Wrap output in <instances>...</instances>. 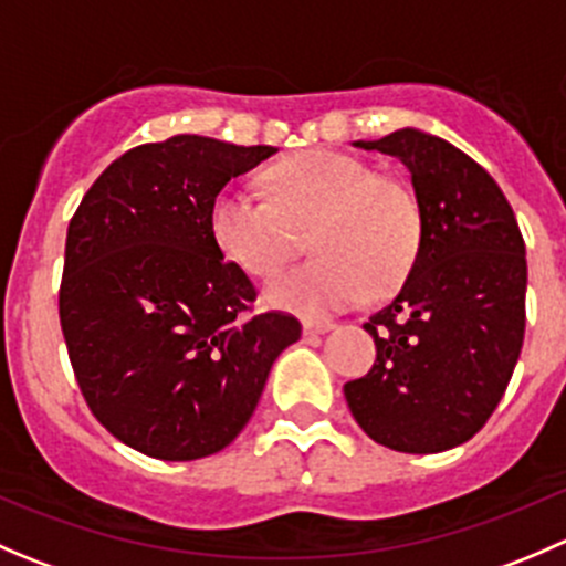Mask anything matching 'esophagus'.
I'll list each match as a JSON object with an SVG mask.
<instances>
[{"label": "esophagus", "mask_w": 566, "mask_h": 566, "mask_svg": "<svg viewBox=\"0 0 566 566\" xmlns=\"http://www.w3.org/2000/svg\"><path fill=\"white\" fill-rule=\"evenodd\" d=\"M336 325L331 319H304V334L306 336H317V334H328L334 331Z\"/></svg>", "instance_id": "obj_1"}]
</instances>
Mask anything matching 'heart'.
Masks as SVG:
<instances>
[{
	"label": "heart",
	"mask_w": 566,
	"mask_h": 566,
	"mask_svg": "<svg viewBox=\"0 0 566 566\" xmlns=\"http://www.w3.org/2000/svg\"><path fill=\"white\" fill-rule=\"evenodd\" d=\"M265 186L268 197L221 191L210 205V232L227 260L268 279L312 227L317 256L268 284L271 304L323 315L369 293H391L408 279L424 238V210L410 182L317 147L271 164Z\"/></svg>",
	"instance_id": "1"
}]
</instances>
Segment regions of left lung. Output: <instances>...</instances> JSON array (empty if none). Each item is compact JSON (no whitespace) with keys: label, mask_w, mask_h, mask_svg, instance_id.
Returning <instances> with one entry per match:
<instances>
[{"label":"left lung","mask_w":566,"mask_h":566,"mask_svg":"<svg viewBox=\"0 0 566 566\" xmlns=\"http://www.w3.org/2000/svg\"><path fill=\"white\" fill-rule=\"evenodd\" d=\"M364 150L399 158L424 210V238L402 290L364 328L378 358L345 384L375 443L436 454L493 416L526 334V243L504 191L441 136L394 130Z\"/></svg>","instance_id":"1"}]
</instances>
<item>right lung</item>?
I'll return each instance as SVG.
<instances>
[{"mask_svg": "<svg viewBox=\"0 0 566 566\" xmlns=\"http://www.w3.org/2000/svg\"><path fill=\"white\" fill-rule=\"evenodd\" d=\"M276 147L180 134L123 153L67 224L60 323L76 384L117 441L156 460L221 452L301 339L224 260L210 205Z\"/></svg>", "mask_w": 566, "mask_h": 566, "instance_id": "add662e5", "label": "right lung"}]
</instances>
